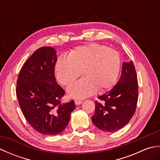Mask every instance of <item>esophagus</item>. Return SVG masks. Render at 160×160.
I'll return each mask as SVG.
<instances>
[{
  "instance_id": "1",
  "label": "esophagus",
  "mask_w": 160,
  "mask_h": 160,
  "mask_svg": "<svg viewBox=\"0 0 160 160\" xmlns=\"http://www.w3.org/2000/svg\"><path fill=\"white\" fill-rule=\"evenodd\" d=\"M82 103V100H75V104L76 105H80Z\"/></svg>"
}]
</instances>
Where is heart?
<instances>
[{
	"label": "heart",
	"mask_w": 160,
	"mask_h": 160,
	"mask_svg": "<svg viewBox=\"0 0 160 160\" xmlns=\"http://www.w3.org/2000/svg\"><path fill=\"white\" fill-rule=\"evenodd\" d=\"M120 68V57L116 51L96 43L80 46L67 56L57 60L55 71L58 82L69 85L80 76L84 77L68 87L69 96L84 98L109 89L116 82Z\"/></svg>",
	"instance_id": "heart-1"
}]
</instances>
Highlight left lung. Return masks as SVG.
Wrapping results in <instances>:
<instances>
[{
  "label": "left lung",
  "mask_w": 160,
  "mask_h": 160,
  "mask_svg": "<svg viewBox=\"0 0 160 160\" xmlns=\"http://www.w3.org/2000/svg\"><path fill=\"white\" fill-rule=\"evenodd\" d=\"M95 102L92 122L101 131L108 132L120 130L127 125L136 109L138 82L132 61L122 64L120 78L113 89Z\"/></svg>",
  "instance_id": "8db88e82"
}]
</instances>
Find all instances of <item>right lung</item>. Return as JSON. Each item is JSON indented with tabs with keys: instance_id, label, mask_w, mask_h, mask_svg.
<instances>
[{
	"instance_id": "obj_1",
	"label": "right lung",
	"mask_w": 160,
	"mask_h": 160,
	"mask_svg": "<svg viewBox=\"0 0 160 160\" xmlns=\"http://www.w3.org/2000/svg\"><path fill=\"white\" fill-rule=\"evenodd\" d=\"M56 61L53 47H40L24 64L16 83L23 115L36 131L46 135L62 132L76 108L73 100L61 102L65 92L56 80Z\"/></svg>"
}]
</instances>
